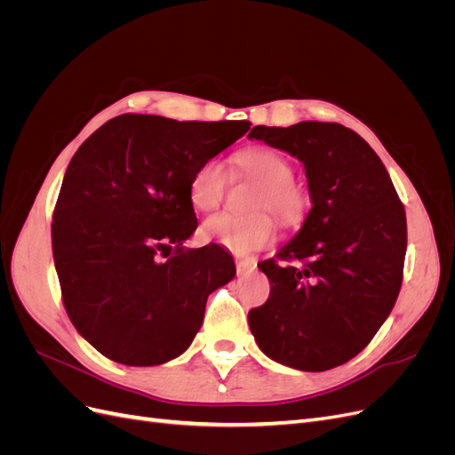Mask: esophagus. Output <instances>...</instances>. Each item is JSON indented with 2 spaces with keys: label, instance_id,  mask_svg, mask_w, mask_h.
<instances>
[{
  "label": "esophagus",
  "instance_id": "34e87169",
  "mask_svg": "<svg viewBox=\"0 0 455 455\" xmlns=\"http://www.w3.org/2000/svg\"><path fill=\"white\" fill-rule=\"evenodd\" d=\"M235 266H237V275H246L256 269V261L254 259H235Z\"/></svg>",
  "mask_w": 455,
  "mask_h": 455
}]
</instances>
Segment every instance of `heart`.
I'll use <instances>...</instances> for the list:
<instances>
[{
	"label": "heart",
	"mask_w": 455,
	"mask_h": 455,
	"mask_svg": "<svg viewBox=\"0 0 455 455\" xmlns=\"http://www.w3.org/2000/svg\"><path fill=\"white\" fill-rule=\"evenodd\" d=\"M243 171L261 184L254 197L256 209L267 206L284 222H292L304 209V201L294 184V169L281 154L269 148L244 149L237 157ZM228 184L224 163L218 157L201 161L189 176V201L199 212H209L220 204ZM203 235L233 254H249L273 241L275 224L267 212L251 214L218 212L204 220Z\"/></svg>",
	"instance_id": "1"
}]
</instances>
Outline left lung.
Segmentation results:
<instances>
[{"label": "left lung", "instance_id": "left-lung-1", "mask_svg": "<svg viewBox=\"0 0 455 455\" xmlns=\"http://www.w3.org/2000/svg\"><path fill=\"white\" fill-rule=\"evenodd\" d=\"M266 142L304 164L311 211L277 256L258 266L271 292L249 313L271 361L301 371L336 368L359 355L387 319L403 283L406 214L395 186L359 134L338 123L258 125Z\"/></svg>", "mask_w": 455, "mask_h": 455}]
</instances>
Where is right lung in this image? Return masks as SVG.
Listing matches in <instances>:
<instances>
[{"label": "right lung", "mask_w": 455, "mask_h": 455, "mask_svg": "<svg viewBox=\"0 0 455 455\" xmlns=\"http://www.w3.org/2000/svg\"><path fill=\"white\" fill-rule=\"evenodd\" d=\"M249 129L125 114L76 151L54 209L52 256L68 316L108 359L157 366L180 356L206 298L235 277L222 246L184 251L197 229L188 186L201 161Z\"/></svg>", "instance_id": "add662e5"}]
</instances>
